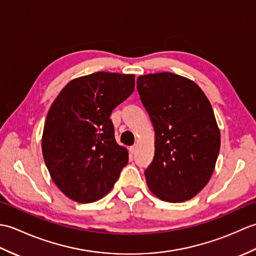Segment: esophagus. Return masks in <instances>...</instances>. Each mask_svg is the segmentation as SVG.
<instances>
[{
  "mask_svg": "<svg viewBox=\"0 0 256 256\" xmlns=\"http://www.w3.org/2000/svg\"><path fill=\"white\" fill-rule=\"evenodd\" d=\"M136 150H138V145H133L130 148V153L131 154H135L136 153Z\"/></svg>",
  "mask_w": 256,
  "mask_h": 256,
  "instance_id": "1",
  "label": "esophagus"
}]
</instances>
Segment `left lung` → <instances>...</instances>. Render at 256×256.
<instances>
[{
  "label": "left lung",
  "instance_id": "1",
  "mask_svg": "<svg viewBox=\"0 0 256 256\" xmlns=\"http://www.w3.org/2000/svg\"><path fill=\"white\" fill-rule=\"evenodd\" d=\"M136 88L155 131L148 186L168 202L192 199L210 180L220 150L208 98L192 80L172 72L140 76Z\"/></svg>",
  "mask_w": 256,
  "mask_h": 256
}]
</instances>
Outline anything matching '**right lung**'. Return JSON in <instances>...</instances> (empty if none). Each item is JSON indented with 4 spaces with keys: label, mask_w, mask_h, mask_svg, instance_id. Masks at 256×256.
<instances>
[{
    "label": "right lung",
    "mask_w": 256,
    "mask_h": 256,
    "mask_svg": "<svg viewBox=\"0 0 256 256\" xmlns=\"http://www.w3.org/2000/svg\"><path fill=\"white\" fill-rule=\"evenodd\" d=\"M134 74L99 72L64 86L48 111L42 150L50 177L80 204L104 197L128 162L114 138V108L132 94Z\"/></svg>",
    "instance_id": "right-lung-1"
}]
</instances>
